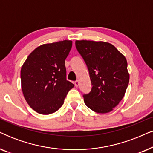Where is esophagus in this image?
Instances as JSON below:
<instances>
[{
  "mask_svg": "<svg viewBox=\"0 0 153 153\" xmlns=\"http://www.w3.org/2000/svg\"><path fill=\"white\" fill-rule=\"evenodd\" d=\"M79 81H74V86H76V87L79 86Z\"/></svg>",
  "mask_w": 153,
  "mask_h": 153,
  "instance_id": "34e87169",
  "label": "esophagus"
}]
</instances>
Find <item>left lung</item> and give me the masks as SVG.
Listing matches in <instances>:
<instances>
[{
    "mask_svg": "<svg viewBox=\"0 0 153 153\" xmlns=\"http://www.w3.org/2000/svg\"><path fill=\"white\" fill-rule=\"evenodd\" d=\"M76 48L88 67L91 92L84 94L94 112H111L122 100L129 82L127 61L114 45L104 41H76Z\"/></svg>",
    "mask_w": 153,
    "mask_h": 153,
    "instance_id": "left-lung-1",
    "label": "left lung"
}]
</instances>
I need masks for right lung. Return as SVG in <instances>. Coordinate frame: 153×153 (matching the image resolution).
I'll list each match as a JSON object with an SVG mask.
<instances>
[{
	"instance_id": "obj_1",
	"label": "right lung",
	"mask_w": 153,
	"mask_h": 153,
	"mask_svg": "<svg viewBox=\"0 0 153 153\" xmlns=\"http://www.w3.org/2000/svg\"><path fill=\"white\" fill-rule=\"evenodd\" d=\"M72 41L46 43L31 52L21 69V84L29 105L41 114L61 108L74 84L67 80L65 62Z\"/></svg>"
}]
</instances>
